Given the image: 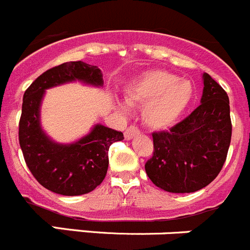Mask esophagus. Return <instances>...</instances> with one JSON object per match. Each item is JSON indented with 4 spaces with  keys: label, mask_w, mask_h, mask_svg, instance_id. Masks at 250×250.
I'll return each mask as SVG.
<instances>
[{
    "label": "esophagus",
    "mask_w": 250,
    "mask_h": 250,
    "mask_svg": "<svg viewBox=\"0 0 250 250\" xmlns=\"http://www.w3.org/2000/svg\"><path fill=\"white\" fill-rule=\"evenodd\" d=\"M139 134V129L136 126H129L126 130H125V134H124V137L125 140H131L132 137H135Z\"/></svg>",
    "instance_id": "1"
}]
</instances>
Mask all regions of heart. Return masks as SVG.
Here are the masks:
<instances>
[{
  "label": "heart",
  "instance_id": "obj_1",
  "mask_svg": "<svg viewBox=\"0 0 250 250\" xmlns=\"http://www.w3.org/2000/svg\"><path fill=\"white\" fill-rule=\"evenodd\" d=\"M194 88L187 79H181L165 69L143 73L125 89V102L131 106L143 107V121L152 130H167L183 115L193 99ZM121 113L127 106L116 103Z\"/></svg>",
  "mask_w": 250,
  "mask_h": 250
}]
</instances>
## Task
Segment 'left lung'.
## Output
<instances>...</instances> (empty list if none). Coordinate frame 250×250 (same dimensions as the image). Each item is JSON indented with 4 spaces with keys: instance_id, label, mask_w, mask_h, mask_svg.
Instances as JSON below:
<instances>
[{
    "instance_id": "obj_1",
    "label": "left lung",
    "mask_w": 250,
    "mask_h": 250,
    "mask_svg": "<svg viewBox=\"0 0 250 250\" xmlns=\"http://www.w3.org/2000/svg\"><path fill=\"white\" fill-rule=\"evenodd\" d=\"M201 105L170 131L153 132V156L145 170L155 186L172 193H191L221 172L232 137L229 99L203 73Z\"/></svg>"
}]
</instances>
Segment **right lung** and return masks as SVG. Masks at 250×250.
Listing matches in <instances>:
<instances>
[{"label":"right lung","instance_id":"obj_1","mask_svg":"<svg viewBox=\"0 0 250 250\" xmlns=\"http://www.w3.org/2000/svg\"><path fill=\"white\" fill-rule=\"evenodd\" d=\"M80 82L103 86V73L97 65L82 61L67 62L48 69L24 91L20 120V146L29 171L49 191L79 196L97 188L106 175L110 145L124 139L123 132L95 124L85 136L70 144L52 140L41 124V106L47 89Z\"/></svg>","mask_w":250,"mask_h":250}]
</instances>
